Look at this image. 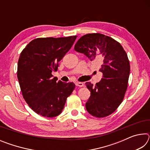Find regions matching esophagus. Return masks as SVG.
<instances>
[{
  "label": "esophagus",
  "instance_id": "34e87169",
  "mask_svg": "<svg viewBox=\"0 0 150 150\" xmlns=\"http://www.w3.org/2000/svg\"><path fill=\"white\" fill-rule=\"evenodd\" d=\"M76 85H77V87H83V86H84V83H81V82H77V83H76Z\"/></svg>",
  "mask_w": 150,
  "mask_h": 150
}]
</instances>
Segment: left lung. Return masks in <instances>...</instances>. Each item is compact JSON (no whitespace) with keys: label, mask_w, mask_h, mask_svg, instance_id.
Masks as SVG:
<instances>
[{"label":"left lung","mask_w":150,"mask_h":150,"mask_svg":"<svg viewBox=\"0 0 150 150\" xmlns=\"http://www.w3.org/2000/svg\"><path fill=\"white\" fill-rule=\"evenodd\" d=\"M74 49L99 63L103 73V78L95 86L85 83L91 91L86 109L97 118L111 115L122 102L128 87L130 66L126 52L120 43L99 33L84 35Z\"/></svg>","instance_id":"obj_1"}]
</instances>
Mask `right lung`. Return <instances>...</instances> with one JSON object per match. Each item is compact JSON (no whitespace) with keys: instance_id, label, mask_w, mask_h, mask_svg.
Wrapping results in <instances>:
<instances>
[{"instance_id":"obj_1","label":"right lung","mask_w":150,"mask_h":150,"mask_svg":"<svg viewBox=\"0 0 150 150\" xmlns=\"http://www.w3.org/2000/svg\"><path fill=\"white\" fill-rule=\"evenodd\" d=\"M77 35L40 38L22 50L18 62L17 77L24 100L38 115L48 118L62 113L75 85L53 77L59 62L75 42Z\"/></svg>"}]
</instances>
